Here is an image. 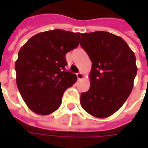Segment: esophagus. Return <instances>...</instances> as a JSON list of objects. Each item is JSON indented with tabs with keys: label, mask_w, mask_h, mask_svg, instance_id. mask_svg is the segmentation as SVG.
<instances>
[{
	"label": "esophagus",
	"mask_w": 148,
	"mask_h": 148,
	"mask_svg": "<svg viewBox=\"0 0 148 148\" xmlns=\"http://www.w3.org/2000/svg\"><path fill=\"white\" fill-rule=\"evenodd\" d=\"M77 77L78 80H82V79H83V77H84L83 74H82V73H81V72L80 73H77Z\"/></svg>",
	"instance_id": "1"
}]
</instances>
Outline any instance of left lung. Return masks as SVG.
<instances>
[{
    "mask_svg": "<svg viewBox=\"0 0 148 148\" xmlns=\"http://www.w3.org/2000/svg\"><path fill=\"white\" fill-rule=\"evenodd\" d=\"M80 44L92 62L90 87L81 94V106L94 117H109L124 105L133 88L135 54L121 37L107 32L82 34Z\"/></svg>",
    "mask_w": 148,
    "mask_h": 148,
    "instance_id": "1",
    "label": "left lung"
}]
</instances>
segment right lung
<instances>
[{"label":"right lung","mask_w":148,"mask_h":148,"mask_svg":"<svg viewBox=\"0 0 148 148\" xmlns=\"http://www.w3.org/2000/svg\"><path fill=\"white\" fill-rule=\"evenodd\" d=\"M80 32L55 29L35 35L18 53L16 85L27 107L39 115L59 108L65 90L77 76L66 70V53L79 45Z\"/></svg>","instance_id":"1"}]
</instances>
